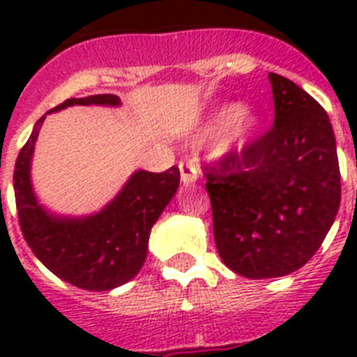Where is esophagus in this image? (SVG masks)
Segmentation results:
<instances>
[{
	"label": "esophagus",
	"instance_id": "1",
	"mask_svg": "<svg viewBox=\"0 0 357 357\" xmlns=\"http://www.w3.org/2000/svg\"><path fill=\"white\" fill-rule=\"evenodd\" d=\"M179 172H181V183L185 187H190L198 181V168L195 165V159H187V161L179 162Z\"/></svg>",
	"mask_w": 357,
	"mask_h": 357
}]
</instances>
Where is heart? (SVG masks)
<instances>
[{
  "mask_svg": "<svg viewBox=\"0 0 357 357\" xmlns=\"http://www.w3.org/2000/svg\"><path fill=\"white\" fill-rule=\"evenodd\" d=\"M261 122H263V119L255 109L238 105V103H228L211 114L204 131L209 137L224 133L220 142H218V151L220 153H235L252 142L255 133L259 131Z\"/></svg>",
  "mask_w": 357,
  "mask_h": 357,
  "instance_id": "b5f03b06",
  "label": "heart"
}]
</instances>
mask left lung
I'll return each mask as SVG.
<instances>
[{"label": "left lung", "mask_w": 357, "mask_h": 357, "mask_svg": "<svg viewBox=\"0 0 357 357\" xmlns=\"http://www.w3.org/2000/svg\"><path fill=\"white\" fill-rule=\"evenodd\" d=\"M274 126L206 174L224 265L244 278L298 271L321 248L341 204L326 111L293 81L268 74Z\"/></svg>", "instance_id": "left-lung-1"}]
</instances>
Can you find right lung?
Wrapping results in <instances>:
<instances>
[{"instance_id":"1","label":"right lung","mask_w":357,"mask_h":357,"mask_svg":"<svg viewBox=\"0 0 357 357\" xmlns=\"http://www.w3.org/2000/svg\"><path fill=\"white\" fill-rule=\"evenodd\" d=\"M70 105H120L114 94L70 98L47 113ZM33 128L14 167V196L25 241L42 265L85 291H111L133 280L148 254L151 226L179 187V168L153 174L137 170L100 213L59 217L38 204L31 185V157L42 122Z\"/></svg>"}]
</instances>
